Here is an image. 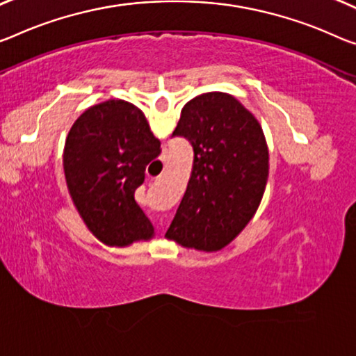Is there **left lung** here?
Returning a JSON list of instances; mask_svg holds the SVG:
<instances>
[{
    "label": "left lung",
    "instance_id": "1",
    "mask_svg": "<svg viewBox=\"0 0 356 356\" xmlns=\"http://www.w3.org/2000/svg\"><path fill=\"white\" fill-rule=\"evenodd\" d=\"M172 136L193 146L194 163L167 237L215 251L247 226L269 175V151L256 118L222 92L186 103Z\"/></svg>",
    "mask_w": 356,
    "mask_h": 356
}]
</instances>
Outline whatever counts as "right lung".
I'll list each match as a JSON object with an SVG mask.
<instances>
[{
	"instance_id": "obj_1",
	"label": "right lung",
	"mask_w": 356,
	"mask_h": 356,
	"mask_svg": "<svg viewBox=\"0 0 356 356\" xmlns=\"http://www.w3.org/2000/svg\"><path fill=\"white\" fill-rule=\"evenodd\" d=\"M161 151L145 114L132 103L108 100L76 119L65 143V178L86 226L103 243L125 247L152 235L135 191Z\"/></svg>"
}]
</instances>
